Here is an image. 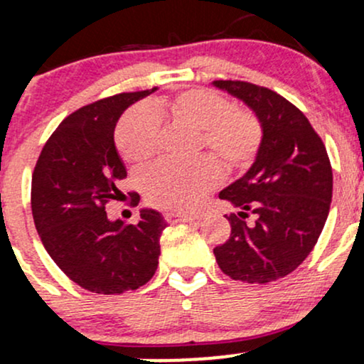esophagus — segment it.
I'll list each match as a JSON object with an SVG mask.
<instances>
[{
	"instance_id": "obj_1",
	"label": "esophagus",
	"mask_w": 364,
	"mask_h": 364,
	"mask_svg": "<svg viewBox=\"0 0 364 364\" xmlns=\"http://www.w3.org/2000/svg\"><path fill=\"white\" fill-rule=\"evenodd\" d=\"M164 219H166V223H191V220H196L198 217L186 215V214H176V212H166Z\"/></svg>"
}]
</instances>
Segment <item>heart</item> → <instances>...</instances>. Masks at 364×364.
Wrapping results in <instances>:
<instances>
[{"mask_svg":"<svg viewBox=\"0 0 364 364\" xmlns=\"http://www.w3.org/2000/svg\"><path fill=\"white\" fill-rule=\"evenodd\" d=\"M161 114L198 129V147L207 149L225 171L246 168L260 150L263 129L252 111L236 109L214 90L188 89L157 99L149 109L136 107L119 121L114 139L124 161L141 164L156 154ZM219 181L220 169L210 157L185 164L161 161L141 173V190L150 205L176 212L198 208Z\"/></svg>","mask_w":364,"mask_h":364,"instance_id":"1","label":"heart"}]
</instances>
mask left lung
Wrapping results in <instances>:
<instances>
[{
  "mask_svg": "<svg viewBox=\"0 0 364 364\" xmlns=\"http://www.w3.org/2000/svg\"><path fill=\"white\" fill-rule=\"evenodd\" d=\"M240 97L263 128L257 161L219 193L241 208L225 215L231 236L214 248L235 281L267 284L298 269L318 241L332 202V166L306 116L277 92L241 80H215ZM255 215L253 225L244 219Z\"/></svg>",
  "mask_w": 364,
  "mask_h": 364,
  "instance_id": "8db88e82",
  "label": "left lung"
}]
</instances>
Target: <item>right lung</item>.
I'll list each match as a JSON object with an SVG mask.
<instances>
[{
  "label": "right lung",
  "instance_id": "obj_1",
  "mask_svg": "<svg viewBox=\"0 0 364 364\" xmlns=\"http://www.w3.org/2000/svg\"><path fill=\"white\" fill-rule=\"evenodd\" d=\"M150 90L123 92L80 107L46 141L32 174L31 205L41 241L78 286L97 294L139 289L156 274L164 219L141 210L139 224L111 223L109 200L127 169L116 152L114 128L129 104ZM136 200L139 193H128Z\"/></svg>",
  "mask_w": 364,
  "mask_h": 364
}]
</instances>
